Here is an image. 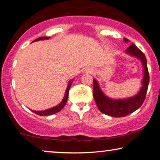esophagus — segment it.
<instances>
[{
  "label": "esophagus",
  "instance_id": "esophagus-1",
  "mask_svg": "<svg viewBox=\"0 0 160 160\" xmlns=\"http://www.w3.org/2000/svg\"><path fill=\"white\" fill-rule=\"evenodd\" d=\"M87 73H92V70L90 69V68H88V69H87Z\"/></svg>",
  "mask_w": 160,
  "mask_h": 160
}]
</instances>
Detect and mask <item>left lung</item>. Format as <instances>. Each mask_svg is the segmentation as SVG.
Returning <instances> with one entry per match:
<instances>
[{
    "label": "left lung",
    "mask_w": 160,
    "mask_h": 160,
    "mask_svg": "<svg viewBox=\"0 0 160 160\" xmlns=\"http://www.w3.org/2000/svg\"><path fill=\"white\" fill-rule=\"evenodd\" d=\"M124 41H128V39L124 38ZM125 51L127 53L138 58L143 63L144 71V76L142 82L143 86L137 95L125 100H112L106 97L102 92L98 82L93 79V96L98 108L102 113L113 117H125L138 109L145 100L149 83V73L145 54L134 43H132Z\"/></svg>",
    "instance_id": "1"
}]
</instances>
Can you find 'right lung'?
Wrapping results in <instances>:
<instances>
[{"mask_svg":"<svg viewBox=\"0 0 160 160\" xmlns=\"http://www.w3.org/2000/svg\"><path fill=\"white\" fill-rule=\"evenodd\" d=\"M49 37H40V38L36 39V40H35V41H38V40H43V39H49ZM71 84H72V81L69 83L68 86V88L66 89V92H65V97H64V98H63L62 101L58 105V106L54 107V108L47 109V110H45V111H32V112H34L35 113H36V114H38L39 116H48V115L54 114V113H56L59 112V111H60L62 109L63 107L65 106V105L66 104L68 98L69 89H70V88H71Z\"/></svg>","mask_w":160,"mask_h":160,"instance_id":"right-lung-1","label":"right lung"}]
</instances>
